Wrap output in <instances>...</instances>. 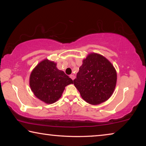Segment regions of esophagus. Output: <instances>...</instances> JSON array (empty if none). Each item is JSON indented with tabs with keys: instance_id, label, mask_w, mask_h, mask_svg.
<instances>
[{
	"instance_id": "esophagus-1",
	"label": "esophagus",
	"mask_w": 146,
	"mask_h": 146,
	"mask_svg": "<svg viewBox=\"0 0 146 146\" xmlns=\"http://www.w3.org/2000/svg\"><path fill=\"white\" fill-rule=\"evenodd\" d=\"M70 78H71V79H72V80H73L74 79H75V75H70Z\"/></svg>"
}]
</instances>
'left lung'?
<instances>
[{
  "label": "left lung",
  "mask_w": 146,
  "mask_h": 146,
  "mask_svg": "<svg viewBox=\"0 0 146 146\" xmlns=\"http://www.w3.org/2000/svg\"><path fill=\"white\" fill-rule=\"evenodd\" d=\"M117 80L113 64L100 54L91 53L83 60L73 84L86 102L98 105L113 95Z\"/></svg>",
  "instance_id": "8db88e82"
}]
</instances>
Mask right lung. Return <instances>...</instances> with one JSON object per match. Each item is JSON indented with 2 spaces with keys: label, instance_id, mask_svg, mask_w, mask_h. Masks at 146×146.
Instances as JSON below:
<instances>
[{
  "label": "right lung",
  "instance_id": "obj_1",
  "mask_svg": "<svg viewBox=\"0 0 146 146\" xmlns=\"http://www.w3.org/2000/svg\"><path fill=\"white\" fill-rule=\"evenodd\" d=\"M73 82L72 79L56 68V63L47 58L35 66L29 76V86L34 95L48 104L56 102L66 86Z\"/></svg>",
  "mask_w": 146,
  "mask_h": 146
}]
</instances>
